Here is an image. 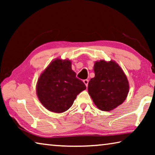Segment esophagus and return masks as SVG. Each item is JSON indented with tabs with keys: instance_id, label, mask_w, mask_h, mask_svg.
Listing matches in <instances>:
<instances>
[{
	"instance_id": "34e87169",
	"label": "esophagus",
	"mask_w": 155,
	"mask_h": 155,
	"mask_svg": "<svg viewBox=\"0 0 155 155\" xmlns=\"http://www.w3.org/2000/svg\"><path fill=\"white\" fill-rule=\"evenodd\" d=\"M88 82H89V81H88L87 79H85V80H83V83H85V85H86V87H87V85H88Z\"/></svg>"
}]
</instances>
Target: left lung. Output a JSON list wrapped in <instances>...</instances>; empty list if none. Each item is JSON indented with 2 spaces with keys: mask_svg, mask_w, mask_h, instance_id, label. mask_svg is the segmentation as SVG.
Masks as SVG:
<instances>
[{
  "mask_svg": "<svg viewBox=\"0 0 155 155\" xmlns=\"http://www.w3.org/2000/svg\"><path fill=\"white\" fill-rule=\"evenodd\" d=\"M95 77L88 83V92L94 104L102 111H111L127 98L129 90L127 78L114 61L94 64Z\"/></svg>",
  "mask_w": 155,
  "mask_h": 155,
  "instance_id": "1",
  "label": "left lung"
}]
</instances>
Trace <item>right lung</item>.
<instances>
[{
    "mask_svg": "<svg viewBox=\"0 0 155 155\" xmlns=\"http://www.w3.org/2000/svg\"><path fill=\"white\" fill-rule=\"evenodd\" d=\"M86 86L76 77L69 60L57 59L41 73L37 83V94L41 103L49 110L63 113L70 109L77 95Z\"/></svg>",
    "mask_w": 155,
    "mask_h": 155,
    "instance_id": "1",
    "label": "right lung"
}]
</instances>
